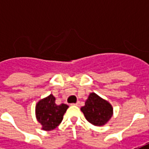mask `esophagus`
I'll use <instances>...</instances> for the list:
<instances>
[{"label": "esophagus", "mask_w": 149, "mask_h": 149, "mask_svg": "<svg viewBox=\"0 0 149 149\" xmlns=\"http://www.w3.org/2000/svg\"><path fill=\"white\" fill-rule=\"evenodd\" d=\"M72 104H73V105H76V106H79V105H80V102H79V101H77V103Z\"/></svg>", "instance_id": "obj_1"}]
</instances>
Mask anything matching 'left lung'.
Returning <instances> with one entry per match:
<instances>
[{
    "mask_svg": "<svg viewBox=\"0 0 149 149\" xmlns=\"http://www.w3.org/2000/svg\"><path fill=\"white\" fill-rule=\"evenodd\" d=\"M81 110L88 121L96 126L105 125L113 114L112 105L94 93L89 94Z\"/></svg>",
    "mask_w": 149,
    "mask_h": 149,
    "instance_id": "1",
    "label": "left lung"
}]
</instances>
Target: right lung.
<instances>
[{"label": "right lung", "instance_id": "add662e5", "mask_svg": "<svg viewBox=\"0 0 149 149\" xmlns=\"http://www.w3.org/2000/svg\"><path fill=\"white\" fill-rule=\"evenodd\" d=\"M52 94L38 101L36 105V117L43 130L50 131L61 123L63 116L68 106L65 104L57 105Z\"/></svg>", "mask_w": 149, "mask_h": 149}]
</instances>
